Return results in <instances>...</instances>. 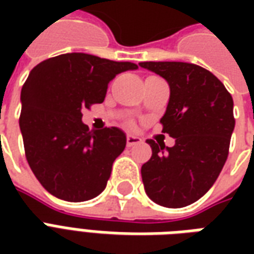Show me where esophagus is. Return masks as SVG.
Here are the masks:
<instances>
[{"mask_svg":"<svg viewBox=\"0 0 254 254\" xmlns=\"http://www.w3.org/2000/svg\"><path fill=\"white\" fill-rule=\"evenodd\" d=\"M141 143V138L137 136H133V134H127V147H133V145H137Z\"/></svg>","mask_w":254,"mask_h":254,"instance_id":"obj_1","label":"esophagus"}]
</instances>
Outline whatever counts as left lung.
Segmentation results:
<instances>
[{"instance_id":"8db88e82","label":"left lung","mask_w":254,"mask_h":254,"mask_svg":"<svg viewBox=\"0 0 254 254\" xmlns=\"http://www.w3.org/2000/svg\"><path fill=\"white\" fill-rule=\"evenodd\" d=\"M170 85L162 132L173 147L147 140L151 159L141 166L148 197L169 208L187 207L212 187L229 156L234 130V102L223 83L204 67L188 63H140Z\"/></svg>"}]
</instances>
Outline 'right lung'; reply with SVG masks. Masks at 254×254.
<instances>
[{"instance_id": "add662e5", "label": "right lung", "mask_w": 254, "mask_h": 254, "mask_svg": "<svg viewBox=\"0 0 254 254\" xmlns=\"http://www.w3.org/2000/svg\"><path fill=\"white\" fill-rule=\"evenodd\" d=\"M137 67L67 53L30 72L21 88L20 130L31 170L53 196L77 202L105 190L127 136L114 127L89 130L81 111L105 100L107 85L118 73Z\"/></svg>"}]
</instances>
